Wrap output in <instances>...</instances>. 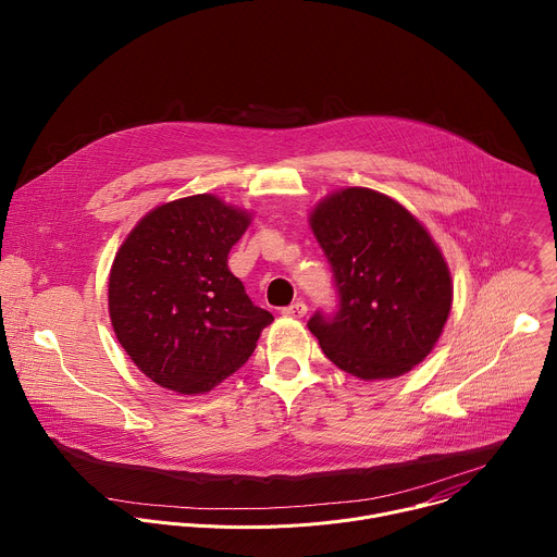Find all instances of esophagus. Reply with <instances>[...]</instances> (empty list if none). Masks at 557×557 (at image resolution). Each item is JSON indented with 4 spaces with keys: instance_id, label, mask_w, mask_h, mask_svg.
Segmentation results:
<instances>
[{
    "instance_id": "34e87169",
    "label": "esophagus",
    "mask_w": 557,
    "mask_h": 557,
    "mask_svg": "<svg viewBox=\"0 0 557 557\" xmlns=\"http://www.w3.org/2000/svg\"><path fill=\"white\" fill-rule=\"evenodd\" d=\"M306 304L304 301H295V304H290V306H286L282 312L286 314V317H293V320H301V317L306 314Z\"/></svg>"
}]
</instances>
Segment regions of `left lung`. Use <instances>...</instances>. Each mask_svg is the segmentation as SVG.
Wrapping results in <instances>:
<instances>
[{
	"mask_svg": "<svg viewBox=\"0 0 557 557\" xmlns=\"http://www.w3.org/2000/svg\"><path fill=\"white\" fill-rule=\"evenodd\" d=\"M337 293L308 331L326 357L359 379H392L421 363L451 308L447 264L423 224L392 198L350 187L310 215Z\"/></svg>",
	"mask_w": 557,
	"mask_h": 557,
	"instance_id": "1",
	"label": "left lung"
}]
</instances>
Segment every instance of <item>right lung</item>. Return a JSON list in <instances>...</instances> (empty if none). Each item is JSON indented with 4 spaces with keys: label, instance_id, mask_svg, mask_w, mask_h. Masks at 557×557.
<instances>
[{
    "label": "right lung",
    "instance_id": "obj_1",
    "mask_svg": "<svg viewBox=\"0 0 557 557\" xmlns=\"http://www.w3.org/2000/svg\"><path fill=\"white\" fill-rule=\"evenodd\" d=\"M251 218L209 194L147 213L110 273L116 339L153 383L202 394L245 366L273 314L251 301L226 258Z\"/></svg>",
    "mask_w": 557,
    "mask_h": 557
}]
</instances>
